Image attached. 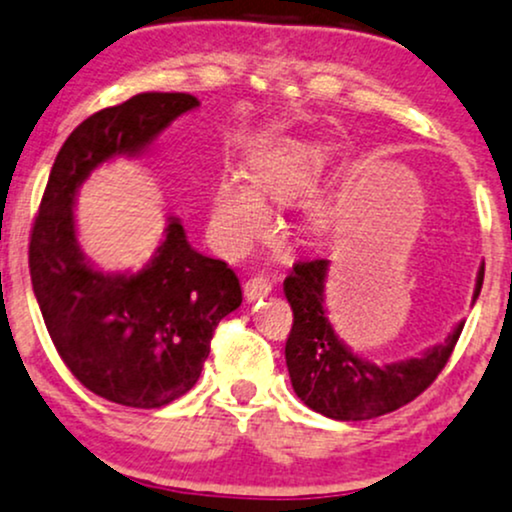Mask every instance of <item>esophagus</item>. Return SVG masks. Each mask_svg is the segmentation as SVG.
Listing matches in <instances>:
<instances>
[{"instance_id":"obj_1","label":"esophagus","mask_w":512,"mask_h":512,"mask_svg":"<svg viewBox=\"0 0 512 512\" xmlns=\"http://www.w3.org/2000/svg\"><path fill=\"white\" fill-rule=\"evenodd\" d=\"M270 290H273V285H270V280L263 278V275H256V278H249L244 282V297L249 299V302L263 299Z\"/></svg>"}]
</instances>
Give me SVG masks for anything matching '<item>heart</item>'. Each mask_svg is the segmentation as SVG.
I'll return each mask as SVG.
<instances>
[{
	"label": "heart",
	"mask_w": 512,
	"mask_h": 512,
	"mask_svg": "<svg viewBox=\"0 0 512 512\" xmlns=\"http://www.w3.org/2000/svg\"><path fill=\"white\" fill-rule=\"evenodd\" d=\"M326 153L302 138H275L258 146L249 158V177L227 172L215 182L208 208V230L225 254H244L273 227L266 198L292 201L314 189ZM316 227L326 225L321 208L311 210Z\"/></svg>",
	"instance_id": "1"
}]
</instances>
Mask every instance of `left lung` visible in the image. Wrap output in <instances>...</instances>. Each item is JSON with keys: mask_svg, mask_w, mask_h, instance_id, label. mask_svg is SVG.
<instances>
[{"mask_svg": "<svg viewBox=\"0 0 512 512\" xmlns=\"http://www.w3.org/2000/svg\"><path fill=\"white\" fill-rule=\"evenodd\" d=\"M328 268V258L299 261L285 278V297L294 314L285 359L294 393L306 407L335 422H364L400 410L436 381L465 321L446 340L417 357L388 364L369 362L362 354H354L330 326L323 294ZM482 282L484 266H479L472 304L482 292Z\"/></svg>", "mask_w": 512, "mask_h": 512, "instance_id": "1", "label": "left lung"}]
</instances>
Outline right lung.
I'll return each instance as SVG.
<instances>
[{
    "label": "right lung",
    "mask_w": 512,
    "mask_h": 512,
    "mask_svg": "<svg viewBox=\"0 0 512 512\" xmlns=\"http://www.w3.org/2000/svg\"><path fill=\"white\" fill-rule=\"evenodd\" d=\"M198 105L189 93H141L90 114L57 153L30 232V282L59 357L90 393L136 410L194 388L242 287L225 261L198 254L179 218H167L165 239L136 273L95 268L76 237V194L95 167L138 158Z\"/></svg>",
    "instance_id": "right-lung-1"
}]
</instances>
